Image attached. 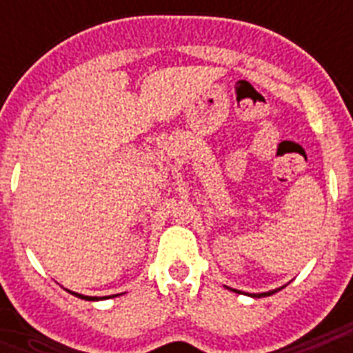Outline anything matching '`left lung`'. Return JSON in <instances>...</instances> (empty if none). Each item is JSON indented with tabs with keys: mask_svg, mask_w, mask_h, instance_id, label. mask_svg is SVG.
<instances>
[{
	"mask_svg": "<svg viewBox=\"0 0 353 353\" xmlns=\"http://www.w3.org/2000/svg\"><path fill=\"white\" fill-rule=\"evenodd\" d=\"M280 290H282V288H279V290H273V291H268V293H251V295H249V296H254V299H260V296L273 295V293H276V291H280ZM232 291H236V293H240V291H238V290H232Z\"/></svg>",
	"mask_w": 353,
	"mask_h": 353,
	"instance_id": "obj_1",
	"label": "left lung"
}]
</instances>
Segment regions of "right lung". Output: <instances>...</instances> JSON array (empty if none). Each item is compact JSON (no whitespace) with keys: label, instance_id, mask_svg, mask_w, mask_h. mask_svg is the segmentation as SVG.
Returning a JSON list of instances; mask_svg holds the SVG:
<instances>
[{"label":"right lung","instance_id":"1","mask_svg":"<svg viewBox=\"0 0 353 353\" xmlns=\"http://www.w3.org/2000/svg\"><path fill=\"white\" fill-rule=\"evenodd\" d=\"M69 293H73V291H69ZM74 296H79V299H84V301H99L97 296H85V295H80V293H73ZM112 296H117V295H110V296H102V299H112Z\"/></svg>","mask_w":353,"mask_h":353}]
</instances>
